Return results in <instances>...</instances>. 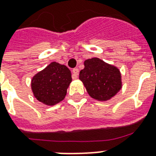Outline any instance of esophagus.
Listing matches in <instances>:
<instances>
[{"label": "esophagus", "mask_w": 156, "mask_h": 156, "mask_svg": "<svg viewBox=\"0 0 156 156\" xmlns=\"http://www.w3.org/2000/svg\"><path fill=\"white\" fill-rule=\"evenodd\" d=\"M79 73V70L78 69H73V78H77Z\"/></svg>", "instance_id": "34e87169"}]
</instances>
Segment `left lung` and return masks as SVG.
<instances>
[{
	"label": "left lung",
	"mask_w": 156,
	"mask_h": 156,
	"mask_svg": "<svg viewBox=\"0 0 156 156\" xmlns=\"http://www.w3.org/2000/svg\"><path fill=\"white\" fill-rule=\"evenodd\" d=\"M79 79L83 83L88 94L99 101L109 100L122 88L119 69L98 58L84 62Z\"/></svg>",
	"instance_id": "8db88e82"
}]
</instances>
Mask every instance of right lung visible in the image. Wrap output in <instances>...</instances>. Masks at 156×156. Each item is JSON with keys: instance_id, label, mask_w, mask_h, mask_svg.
<instances>
[{"instance_id": "1", "label": "right lung", "mask_w": 156, "mask_h": 156, "mask_svg": "<svg viewBox=\"0 0 156 156\" xmlns=\"http://www.w3.org/2000/svg\"><path fill=\"white\" fill-rule=\"evenodd\" d=\"M71 81L70 70L65 65L53 62L33 78L31 88L37 100L53 106L64 98Z\"/></svg>"}]
</instances>
